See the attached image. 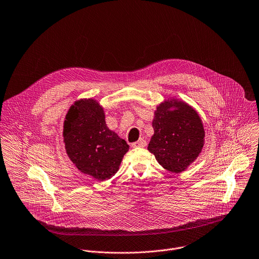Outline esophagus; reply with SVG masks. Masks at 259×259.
Returning a JSON list of instances; mask_svg holds the SVG:
<instances>
[{"mask_svg": "<svg viewBox=\"0 0 259 259\" xmlns=\"http://www.w3.org/2000/svg\"><path fill=\"white\" fill-rule=\"evenodd\" d=\"M146 146V141L142 138H140L138 141L132 143V147H145Z\"/></svg>", "mask_w": 259, "mask_h": 259, "instance_id": "esophagus-1", "label": "esophagus"}]
</instances>
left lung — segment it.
Here are the masks:
<instances>
[{"mask_svg":"<svg viewBox=\"0 0 259 259\" xmlns=\"http://www.w3.org/2000/svg\"><path fill=\"white\" fill-rule=\"evenodd\" d=\"M152 127L154 133L147 149L168 171L186 170L203 150V121L196 109L183 100L168 98L157 105Z\"/></svg>","mask_w":259,"mask_h":259,"instance_id":"obj_1","label":"left lung"}]
</instances>
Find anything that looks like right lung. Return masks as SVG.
I'll return each instance as SVG.
<instances>
[{
  "label": "right lung",
  "instance_id": "right-lung-1",
  "mask_svg": "<svg viewBox=\"0 0 259 259\" xmlns=\"http://www.w3.org/2000/svg\"><path fill=\"white\" fill-rule=\"evenodd\" d=\"M62 136L70 161L97 181L115 176L129 150L126 141L108 128L104 108L92 98L76 100L69 107Z\"/></svg>",
  "mask_w": 259,
  "mask_h": 259
}]
</instances>
